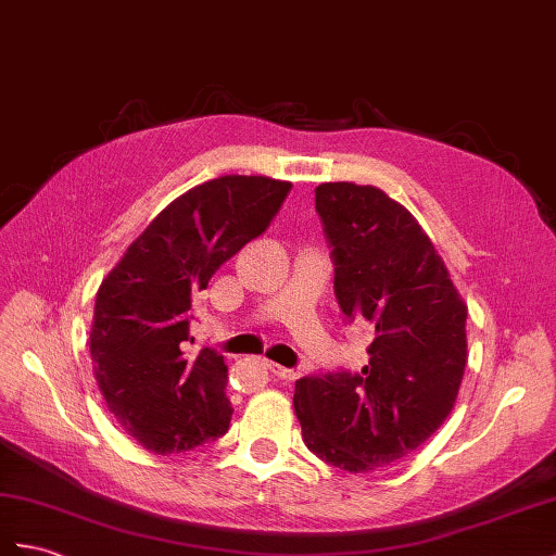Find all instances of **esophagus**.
Masks as SVG:
<instances>
[{
    "label": "esophagus",
    "mask_w": 556,
    "mask_h": 556,
    "mask_svg": "<svg viewBox=\"0 0 556 556\" xmlns=\"http://www.w3.org/2000/svg\"><path fill=\"white\" fill-rule=\"evenodd\" d=\"M268 370L274 372L276 377H280V380H294L296 377V372L294 370H290V368H282V365H278V363H268Z\"/></svg>",
    "instance_id": "1"
}]
</instances>
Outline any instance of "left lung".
<instances>
[{"instance_id": "8db88e82", "label": "left lung", "mask_w": 556, "mask_h": 556, "mask_svg": "<svg viewBox=\"0 0 556 556\" xmlns=\"http://www.w3.org/2000/svg\"><path fill=\"white\" fill-rule=\"evenodd\" d=\"M334 294L372 330L358 372L302 377L294 413L311 453L351 473L399 463L445 422L467 365V304L434 242L377 186L320 184Z\"/></svg>"}]
</instances>
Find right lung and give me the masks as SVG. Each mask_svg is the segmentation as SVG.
I'll return each instance as SVG.
<instances>
[{
	"label": "right lung",
	"instance_id": "add662e5",
	"mask_svg": "<svg viewBox=\"0 0 556 556\" xmlns=\"http://www.w3.org/2000/svg\"><path fill=\"white\" fill-rule=\"evenodd\" d=\"M290 181L226 174L162 210L97 292L89 351L108 410L157 455L193 451L231 422L224 356H186L193 294L266 226Z\"/></svg>",
	"mask_w": 556,
	"mask_h": 556
}]
</instances>
